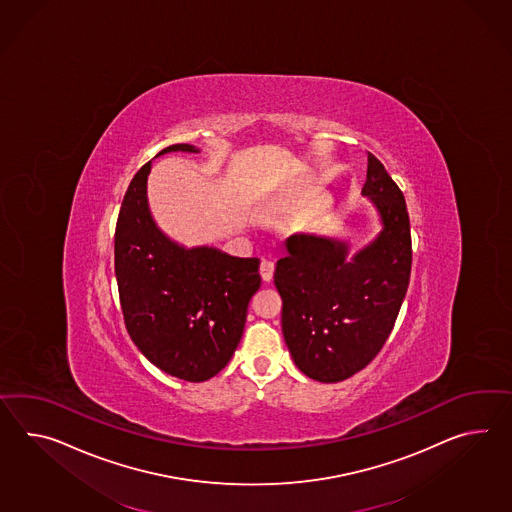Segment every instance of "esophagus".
<instances>
[{
    "label": "esophagus",
    "mask_w": 512,
    "mask_h": 512,
    "mask_svg": "<svg viewBox=\"0 0 512 512\" xmlns=\"http://www.w3.org/2000/svg\"><path fill=\"white\" fill-rule=\"evenodd\" d=\"M275 264L272 261H262L261 268H259V272H261L262 281H266V283H270L272 281V277H274Z\"/></svg>",
    "instance_id": "34e87169"
}]
</instances>
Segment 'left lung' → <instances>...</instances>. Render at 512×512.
Segmentation results:
<instances>
[{"instance_id": "left-lung-1", "label": "left lung", "mask_w": 512, "mask_h": 512, "mask_svg": "<svg viewBox=\"0 0 512 512\" xmlns=\"http://www.w3.org/2000/svg\"><path fill=\"white\" fill-rule=\"evenodd\" d=\"M362 196L379 212V235L349 255L338 238L298 233L285 240L274 283L288 351L320 383L357 374L387 342L411 277V224L405 198L368 153Z\"/></svg>"}]
</instances>
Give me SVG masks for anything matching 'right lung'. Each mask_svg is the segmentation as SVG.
Listing matches in <instances>:
<instances>
[{
    "mask_svg": "<svg viewBox=\"0 0 512 512\" xmlns=\"http://www.w3.org/2000/svg\"><path fill=\"white\" fill-rule=\"evenodd\" d=\"M198 153L174 144L157 153ZM151 161L125 192L114 235V272L125 327L142 355L168 375L201 383L231 361L251 296L261 287L259 259L185 248L157 227L148 205Z\"/></svg>",
    "mask_w": 512,
    "mask_h": 512,
    "instance_id": "right-lung-1",
    "label": "right lung"
}]
</instances>
